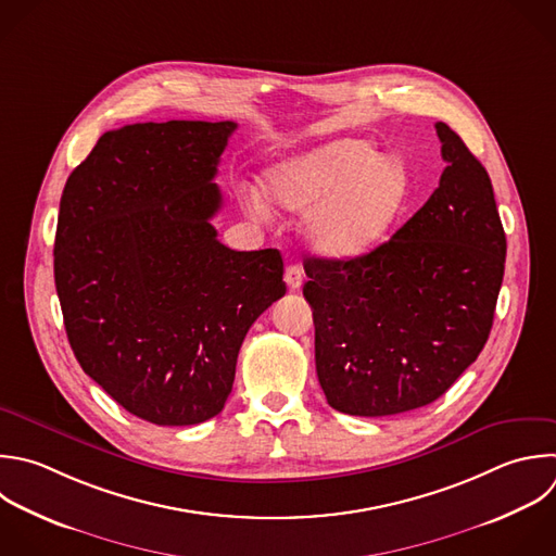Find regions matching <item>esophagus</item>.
Masks as SVG:
<instances>
[{"label": "esophagus", "instance_id": "34e87169", "mask_svg": "<svg viewBox=\"0 0 556 556\" xmlns=\"http://www.w3.org/2000/svg\"><path fill=\"white\" fill-rule=\"evenodd\" d=\"M285 282H287V287H289L291 291H298V289L302 287V282H304V271H302V267L295 265V263L287 265V269H285Z\"/></svg>", "mask_w": 556, "mask_h": 556}]
</instances>
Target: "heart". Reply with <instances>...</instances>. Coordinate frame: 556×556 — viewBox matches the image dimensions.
I'll list each match as a JSON object with an SVG mask.
<instances>
[{
  "label": "heart",
  "mask_w": 556,
  "mask_h": 556,
  "mask_svg": "<svg viewBox=\"0 0 556 556\" xmlns=\"http://www.w3.org/2000/svg\"><path fill=\"white\" fill-rule=\"evenodd\" d=\"M408 193L400 161L376 156L365 139L343 137L291 156L265 176V198L287 213H306V239L324 256H354L371 248L397 219ZM245 206L267 215L256 191Z\"/></svg>",
  "instance_id": "b5f03b06"
}]
</instances>
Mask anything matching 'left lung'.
<instances>
[{
    "mask_svg": "<svg viewBox=\"0 0 556 556\" xmlns=\"http://www.w3.org/2000/svg\"><path fill=\"white\" fill-rule=\"evenodd\" d=\"M434 128L447 167L428 202L363 256L304 261L317 378L348 415L434 402L491 332L506 256L493 187L460 137Z\"/></svg>",
    "mask_w": 556,
    "mask_h": 556,
    "instance_id": "left-lung-1",
    "label": "left lung"
}]
</instances>
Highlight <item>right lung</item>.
Listing matches in <instances>:
<instances>
[{
    "instance_id": "1",
    "label": "right lung",
    "mask_w": 556,
    "mask_h": 556,
    "mask_svg": "<svg viewBox=\"0 0 556 556\" xmlns=\"http://www.w3.org/2000/svg\"><path fill=\"white\" fill-rule=\"evenodd\" d=\"M235 130H111L61 198L54 280L72 350L117 404L159 426L222 413L250 326L287 291L278 250L235 252L211 224Z\"/></svg>"
}]
</instances>
